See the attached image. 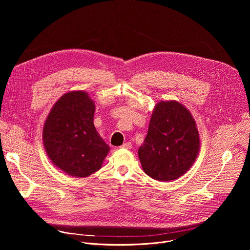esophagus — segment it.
<instances>
[{
  "mask_svg": "<svg viewBox=\"0 0 250 250\" xmlns=\"http://www.w3.org/2000/svg\"><path fill=\"white\" fill-rule=\"evenodd\" d=\"M121 147L122 148H125V149H130L132 147V145L130 144V142H125V144H124Z\"/></svg>",
  "mask_w": 250,
  "mask_h": 250,
  "instance_id": "1",
  "label": "esophagus"
}]
</instances>
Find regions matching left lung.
Listing matches in <instances>:
<instances>
[{"mask_svg": "<svg viewBox=\"0 0 250 250\" xmlns=\"http://www.w3.org/2000/svg\"><path fill=\"white\" fill-rule=\"evenodd\" d=\"M199 150V131L186 106L173 100L158 102L138 148L144 171L158 181L178 179L191 168Z\"/></svg>", "mask_w": 250, "mask_h": 250, "instance_id": "left-lung-1", "label": "left lung"}]
</instances>
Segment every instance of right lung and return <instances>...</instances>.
Listing matches in <instances>:
<instances>
[{
	"label": "right lung",
	"mask_w": 250,
	"mask_h": 250,
	"mask_svg": "<svg viewBox=\"0 0 250 250\" xmlns=\"http://www.w3.org/2000/svg\"><path fill=\"white\" fill-rule=\"evenodd\" d=\"M95 103L84 91H70L53 104L43 125V146L66 174L84 178L98 171L110 146L94 125Z\"/></svg>",
	"instance_id": "obj_1"
}]
</instances>
